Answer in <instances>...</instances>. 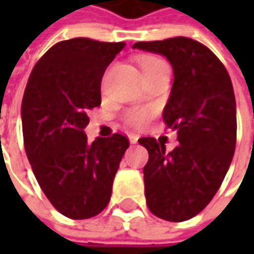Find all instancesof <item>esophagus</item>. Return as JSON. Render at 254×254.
I'll list each match as a JSON object with an SVG mask.
<instances>
[{"label":"esophagus","instance_id":"34e87169","mask_svg":"<svg viewBox=\"0 0 254 254\" xmlns=\"http://www.w3.org/2000/svg\"><path fill=\"white\" fill-rule=\"evenodd\" d=\"M128 140L131 144H135V142L138 141V135L137 134H128Z\"/></svg>","mask_w":254,"mask_h":254}]
</instances>
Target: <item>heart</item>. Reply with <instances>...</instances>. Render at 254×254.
Instances as JSON below:
<instances>
[{
  "mask_svg": "<svg viewBox=\"0 0 254 254\" xmlns=\"http://www.w3.org/2000/svg\"><path fill=\"white\" fill-rule=\"evenodd\" d=\"M140 67H141L144 77H150L152 74L158 73L161 70H167L168 64L162 61L161 58L154 56V55H145L140 59ZM154 116V110L150 107H135L124 114V122L130 127L134 128H141L147 123L150 122Z\"/></svg>",
  "mask_w": 254,
  "mask_h": 254,
  "instance_id": "1",
  "label": "heart"
}]
</instances>
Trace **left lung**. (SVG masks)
I'll use <instances>...</instances> for the list:
<instances>
[{
    "instance_id": "8db88e82",
    "label": "left lung",
    "mask_w": 254,
    "mask_h": 254,
    "mask_svg": "<svg viewBox=\"0 0 254 254\" xmlns=\"http://www.w3.org/2000/svg\"><path fill=\"white\" fill-rule=\"evenodd\" d=\"M170 61L174 84L162 119L178 134V147L152 137L138 140L148 151L144 185L148 209L182 222L203 209L220 188L236 147V100L226 67L205 45L177 36L132 45Z\"/></svg>"
}]
</instances>
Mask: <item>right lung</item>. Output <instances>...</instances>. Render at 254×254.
<instances>
[{"mask_svg": "<svg viewBox=\"0 0 254 254\" xmlns=\"http://www.w3.org/2000/svg\"><path fill=\"white\" fill-rule=\"evenodd\" d=\"M124 42L73 38L54 45L28 79L21 117L25 151L46 198L70 219L99 215L130 142L116 132L90 144L87 112L100 106L104 70Z\"/></svg>", "mask_w": 254, "mask_h": 254, "instance_id": "add662e5", "label": "right lung"}]
</instances>
